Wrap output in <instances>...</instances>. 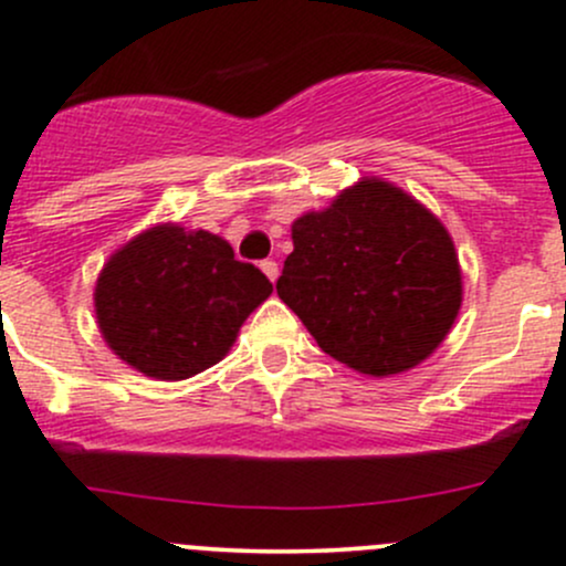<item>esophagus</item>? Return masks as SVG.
I'll use <instances>...</instances> for the list:
<instances>
[{
    "label": "esophagus",
    "mask_w": 566,
    "mask_h": 566,
    "mask_svg": "<svg viewBox=\"0 0 566 566\" xmlns=\"http://www.w3.org/2000/svg\"><path fill=\"white\" fill-rule=\"evenodd\" d=\"M260 268H262V273H265V276L271 279V282H276V279H279V265H276V262H273V260H262Z\"/></svg>",
    "instance_id": "34e87169"
}]
</instances>
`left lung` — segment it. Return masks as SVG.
<instances>
[{
  "label": "left lung",
  "instance_id": "left-lung-1",
  "mask_svg": "<svg viewBox=\"0 0 566 566\" xmlns=\"http://www.w3.org/2000/svg\"><path fill=\"white\" fill-rule=\"evenodd\" d=\"M276 293L331 358L386 378L447 339L462 276L447 227L402 188L364 177L293 221Z\"/></svg>",
  "mask_w": 566,
  "mask_h": 566
}]
</instances>
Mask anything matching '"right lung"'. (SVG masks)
Segmentation results:
<instances>
[{"label": "right lung", "instance_id": "add662e5", "mask_svg": "<svg viewBox=\"0 0 566 566\" xmlns=\"http://www.w3.org/2000/svg\"><path fill=\"white\" fill-rule=\"evenodd\" d=\"M273 284L224 238L158 224L114 251L95 284L106 345L156 380H186L230 353Z\"/></svg>", "mask_w": 566, "mask_h": 566}]
</instances>
